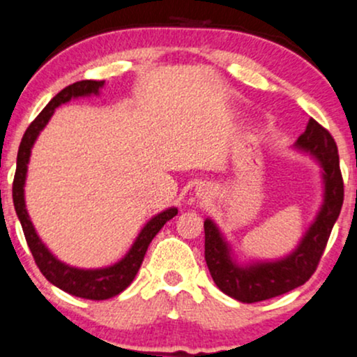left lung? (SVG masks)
Segmentation results:
<instances>
[{
    "instance_id": "obj_1",
    "label": "left lung",
    "mask_w": 357,
    "mask_h": 357,
    "mask_svg": "<svg viewBox=\"0 0 357 357\" xmlns=\"http://www.w3.org/2000/svg\"><path fill=\"white\" fill-rule=\"evenodd\" d=\"M296 148L314 156L323 167L324 203L299 246L289 256L269 263L239 266L211 220L204 221V259L222 293L241 303H259L303 286L316 271L344 199L339 154L334 137L316 119H309Z\"/></svg>"
}]
</instances>
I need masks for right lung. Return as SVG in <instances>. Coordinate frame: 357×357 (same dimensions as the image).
<instances>
[{
	"label": "right lung",
	"instance_id": "obj_1",
	"mask_svg": "<svg viewBox=\"0 0 357 357\" xmlns=\"http://www.w3.org/2000/svg\"><path fill=\"white\" fill-rule=\"evenodd\" d=\"M102 84H105V81L84 79L66 86V88L56 94L53 100L48 102V106H46V108L36 116V119L29 124L23 139H21L18 149V160H16L15 181H13V203H15L16 214H18L20 218L21 227H23V233L24 238H26L29 251H31V255L34 257V263L40 268L43 276L48 279L51 284L63 289L64 293L78 296V298L83 299H93V301H102V299H109L113 298V296H118L131 284L132 279H135L137 271H139L149 243L153 241L154 236L160 233L161 227L165 226L171 218H174L176 214H178V209L176 208H169L166 209V211L156 214V216H154L153 220H149L148 225L141 229L139 236H137L135 244H132L130 251H128V255L116 264L101 269L71 268V266L56 259V257L48 251V248L41 243V239L38 238L36 231H34L33 227V222L28 216L26 206H24L23 190L24 179H26L29 154H31L34 141H36L40 131L46 126V123L50 121V118L53 116L54 109L58 108L59 105L68 102L71 98L98 94Z\"/></svg>",
	"mask_w": 357,
	"mask_h": 357
}]
</instances>
